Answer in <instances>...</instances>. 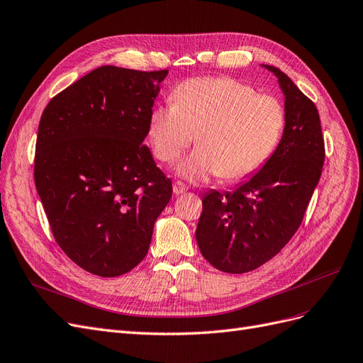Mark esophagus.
<instances>
[{
    "instance_id": "obj_1",
    "label": "esophagus",
    "mask_w": 363,
    "mask_h": 363,
    "mask_svg": "<svg viewBox=\"0 0 363 363\" xmlns=\"http://www.w3.org/2000/svg\"><path fill=\"white\" fill-rule=\"evenodd\" d=\"M172 191H174L175 195H182V194H184L186 191H188V186H186L182 182H175L174 186H172Z\"/></svg>"
}]
</instances>
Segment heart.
<instances>
[{"label":"heart","mask_w":363,"mask_h":363,"mask_svg":"<svg viewBox=\"0 0 363 363\" xmlns=\"http://www.w3.org/2000/svg\"><path fill=\"white\" fill-rule=\"evenodd\" d=\"M172 98L174 103L150 112L148 140L157 160L172 163L195 135L199 147L177 167L180 177L194 183L256 174L277 150L286 125L276 96L228 77L188 80L175 87Z\"/></svg>","instance_id":"heart-1"}]
</instances>
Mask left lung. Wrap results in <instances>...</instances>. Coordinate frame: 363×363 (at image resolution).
<instances>
[{"label":"left lung","mask_w":363,"mask_h":363,"mask_svg":"<svg viewBox=\"0 0 363 363\" xmlns=\"http://www.w3.org/2000/svg\"><path fill=\"white\" fill-rule=\"evenodd\" d=\"M276 74L284 94L286 125L277 150L236 191H211L195 230L203 257L216 269L244 274L262 267L301 225L325 157L318 108L289 77Z\"/></svg>","instance_id":"1"}]
</instances>
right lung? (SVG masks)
I'll list each match as a JSON object with an SVG mask.
<instances>
[{
  "label": "right lung",
  "instance_id": "right-lung-1",
  "mask_svg": "<svg viewBox=\"0 0 363 363\" xmlns=\"http://www.w3.org/2000/svg\"><path fill=\"white\" fill-rule=\"evenodd\" d=\"M168 71L106 65L57 94L43 111L35 183L54 239L74 263L118 277L147 256L172 183L144 139Z\"/></svg>",
  "mask_w": 363,
  "mask_h": 363
}]
</instances>
